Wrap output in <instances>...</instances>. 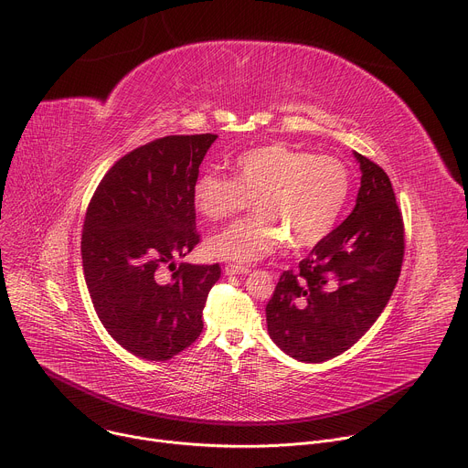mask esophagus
I'll return each instance as SVG.
<instances>
[{
	"mask_svg": "<svg viewBox=\"0 0 468 468\" xmlns=\"http://www.w3.org/2000/svg\"><path fill=\"white\" fill-rule=\"evenodd\" d=\"M224 271H226V274H229V276H233V274H248V272H250V266L237 264V262H228Z\"/></svg>",
	"mask_w": 468,
	"mask_h": 468,
	"instance_id": "34e87169",
	"label": "esophagus"
}]
</instances>
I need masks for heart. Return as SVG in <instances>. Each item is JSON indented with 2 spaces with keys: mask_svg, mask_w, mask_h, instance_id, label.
Instances as JSON below:
<instances>
[{
  "mask_svg": "<svg viewBox=\"0 0 468 468\" xmlns=\"http://www.w3.org/2000/svg\"><path fill=\"white\" fill-rule=\"evenodd\" d=\"M352 179L329 155L272 143L240 154L233 179L207 172L192 185V202L209 220H226L253 199L255 215L237 220L207 240L211 255L250 262L272 253L285 239L292 250L320 244L339 222Z\"/></svg>",
  "mask_w": 468,
  "mask_h": 468,
  "instance_id": "obj_1",
  "label": "heart"
}]
</instances>
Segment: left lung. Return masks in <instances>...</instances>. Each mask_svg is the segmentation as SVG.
Wrapping results in <instances>:
<instances>
[{"label": "left lung", "mask_w": 468, "mask_h": 468, "mask_svg": "<svg viewBox=\"0 0 468 468\" xmlns=\"http://www.w3.org/2000/svg\"><path fill=\"white\" fill-rule=\"evenodd\" d=\"M356 157L363 176L352 215L298 269L283 271L266 303L272 341L305 363L354 346L383 313L402 272L406 231L390 179L368 157Z\"/></svg>", "instance_id": "8db88e82"}]
</instances>
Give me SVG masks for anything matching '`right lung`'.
<instances>
[{"label":"right lung","mask_w":468,"mask_h":468,"mask_svg":"<svg viewBox=\"0 0 468 468\" xmlns=\"http://www.w3.org/2000/svg\"><path fill=\"white\" fill-rule=\"evenodd\" d=\"M215 141L213 133L170 135L129 152L85 213L81 257L94 309L109 335L146 361H168L199 337L222 274L218 262L174 266L199 244L192 185Z\"/></svg>","instance_id":"obj_1"}]
</instances>
